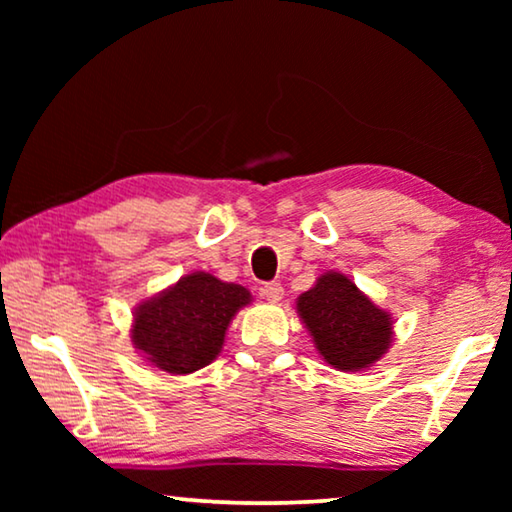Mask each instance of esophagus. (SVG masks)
<instances>
[{"instance_id":"1","label":"esophagus","mask_w":512,"mask_h":512,"mask_svg":"<svg viewBox=\"0 0 512 512\" xmlns=\"http://www.w3.org/2000/svg\"><path fill=\"white\" fill-rule=\"evenodd\" d=\"M262 296L268 300V302H280L282 296H284V289L280 282H266L262 287Z\"/></svg>"}]
</instances>
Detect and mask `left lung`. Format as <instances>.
<instances>
[{
  "instance_id": "8db88e82",
  "label": "left lung",
  "mask_w": 512,
  "mask_h": 512,
  "mask_svg": "<svg viewBox=\"0 0 512 512\" xmlns=\"http://www.w3.org/2000/svg\"><path fill=\"white\" fill-rule=\"evenodd\" d=\"M298 314L323 359L343 372L370 368L393 341V320L343 273H325L298 298Z\"/></svg>"
}]
</instances>
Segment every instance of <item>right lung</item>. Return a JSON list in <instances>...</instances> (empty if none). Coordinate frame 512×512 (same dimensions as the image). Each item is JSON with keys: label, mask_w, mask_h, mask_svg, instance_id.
<instances>
[{"label": "right lung", "mask_w": 512, "mask_h": 512, "mask_svg": "<svg viewBox=\"0 0 512 512\" xmlns=\"http://www.w3.org/2000/svg\"><path fill=\"white\" fill-rule=\"evenodd\" d=\"M248 302L250 291L241 284L221 282L203 271L185 275L137 307L133 345L155 368L189 375L216 359L230 320Z\"/></svg>", "instance_id": "obj_1"}]
</instances>
